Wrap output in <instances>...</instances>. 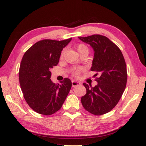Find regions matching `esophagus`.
I'll return each instance as SVG.
<instances>
[{
	"mask_svg": "<svg viewBox=\"0 0 146 146\" xmlns=\"http://www.w3.org/2000/svg\"><path fill=\"white\" fill-rule=\"evenodd\" d=\"M80 84V82H76V81H74V80L72 81V87H73V88H75V87H76V86H77Z\"/></svg>",
	"mask_w": 146,
	"mask_h": 146,
	"instance_id": "esophagus-1",
	"label": "esophagus"
}]
</instances>
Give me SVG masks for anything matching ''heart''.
<instances>
[{
  "mask_svg": "<svg viewBox=\"0 0 146 146\" xmlns=\"http://www.w3.org/2000/svg\"><path fill=\"white\" fill-rule=\"evenodd\" d=\"M76 49H77V51L79 54L82 53V52H84V51H88V48L87 46H86V45H84V44H79V45L77 46V48H76ZM64 52H65V50H63L62 51V53H61V58L63 57L64 56ZM82 71V68H75L73 69V75L74 76H77L79 73H80V71Z\"/></svg>",
  "mask_w": 146,
  "mask_h": 146,
  "instance_id": "heart-1",
  "label": "heart"
}]
</instances>
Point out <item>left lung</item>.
Returning a JSON list of instances; mask_svg holds the SVG:
<instances>
[{"mask_svg": "<svg viewBox=\"0 0 146 146\" xmlns=\"http://www.w3.org/2000/svg\"><path fill=\"white\" fill-rule=\"evenodd\" d=\"M78 38L93 49L91 71H96L94 76H98L95 79L98 84L94 88L83 84L86 94L81 102L91 114L104 115L115 107L125 90L127 75L124 58L118 47L105 36L93 35Z\"/></svg>", "mask_w": 146, "mask_h": 146, "instance_id": "left-lung-1", "label": "left lung"}]
</instances>
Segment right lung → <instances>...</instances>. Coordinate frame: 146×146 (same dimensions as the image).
<instances>
[{"mask_svg":"<svg viewBox=\"0 0 146 146\" xmlns=\"http://www.w3.org/2000/svg\"><path fill=\"white\" fill-rule=\"evenodd\" d=\"M40 40L26 51L19 70V82L29 107L39 114L50 115L62 106L72 83L64 78L61 84L51 80V70L57 65L61 51L71 40Z\"/></svg>","mask_w":146,"mask_h":146,"instance_id":"obj_1","label":"right lung"}]
</instances>
